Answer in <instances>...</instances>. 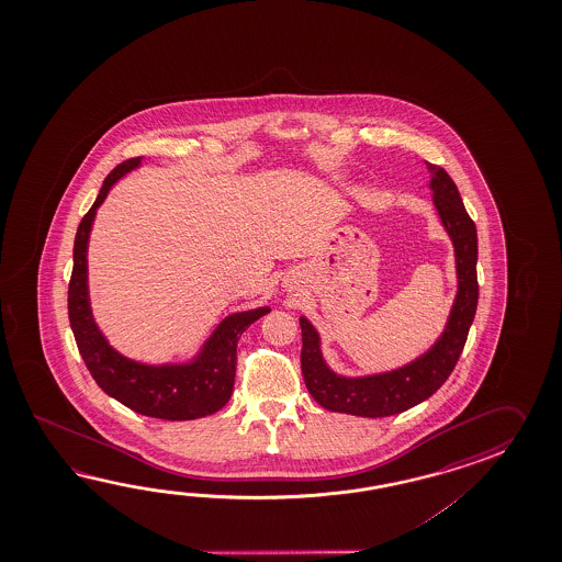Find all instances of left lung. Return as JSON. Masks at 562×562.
<instances>
[{"mask_svg":"<svg viewBox=\"0 0 562 562\" xmlns=\"http://www.w3.org/2000/svg\"><path fill=\"white\" fill-rule=\"evenodd\" d=\"M428 170L431 172L434 204L454 243L456 252L458 293L446 329L422 358L400 370L368 378H341L327 368L319 349V335L305 317H301L303 380L313 400L325 409L363 418H383L406 412L442 387L464 349L477 305L476 225L468 215L450 175L430 162Z\"/></svg>","mask_w":562,"mask_h":562,"instance_id":"1","label":"left lung"}]
</instances>
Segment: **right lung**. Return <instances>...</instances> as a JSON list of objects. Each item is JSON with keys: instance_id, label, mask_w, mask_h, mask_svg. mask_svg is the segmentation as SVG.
<instances>
[{"instance_id": "right-lung-1", "label": "right lung", "mask_w": 562, "mask_h": 562, "mask_svg": "<svg viewBox=\"0 0 562 562\" xmlns=\"http://www.w3.org/2000/svg\"><path fill=\"white\" fill-rule=\"evenodd\" d=\"M140 160L143 156L128 158L108 175L92 209L78 227L74 239L72 277L68 285V317L86 368L110 397L150 418L170 422L203 418L218 412L231 400L239 337L251 323L271 310L259 307L228 315L209 337L194 361L184 366H144L120 356L116 349L108 346L104 335L95 327L88 299V239L95 209L104 203L112 184L138 167Z\"/></svg>"}]
</instances>
